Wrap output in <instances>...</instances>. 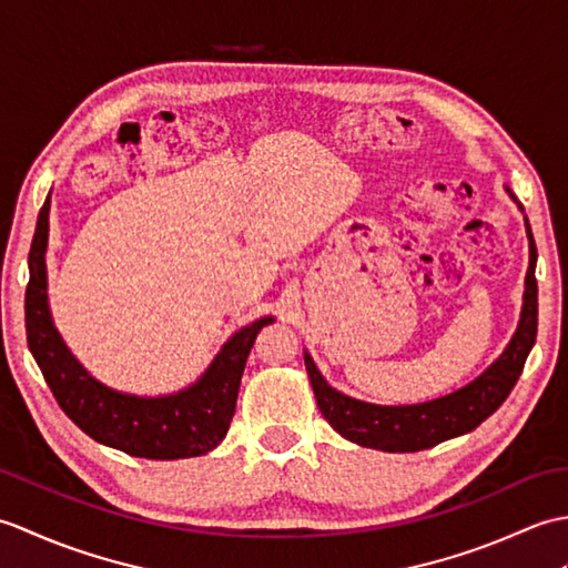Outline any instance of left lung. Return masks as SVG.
Segmentation results:
<instances>
[{
    "label": "left lung",
    "instance_id": "1",
    "mask_svg": "<svg viewBox=\"0 0 568 568\" xmlns=\"http://www.w3.org/2000/svg\"><path fill=\"white\" fill-rule=\"evenodd\" d=\"M527 236L529 268L525 277V305L520 327H517L505 354L484 376H478L462 390L439 397V400L403 407H381L336 393L320 376L315 361L305 354L307 376L312 388H315V397L324 419L348 442L371 446V449L405 454L432 449V446H437L444 439L476 429L480 422L496 413L505 403V397L515 388V383L525 368L527 354L532 352L537 339V246L532 232H529V224Z\"/></svg>",
    "mask_w": 568,
    "mask_h": 568
}]
</instances>
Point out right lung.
<instances>
[{"label": "right lung", "mask_w": 568, "mask_h": 568, "mask_svg": "<svg viewBox=\"0 0 568 568\" xmlns=\"http://www.w3.org/2000/svg\"><path fill=\"white\" fill-rule=\"evenodd\" d=\"M45 197L36 222L29 251L27 285V342L58 405L94 442L114 446L141 458H190L212 452L232 425L239 383L253 342L273 317H263L236 332L214 358L207 373L192 388L155 397L122 395L104 388L88 376L60 339L45 297V244H48Z\"/></svg>", "instance_id": "1"}]
</instances>
